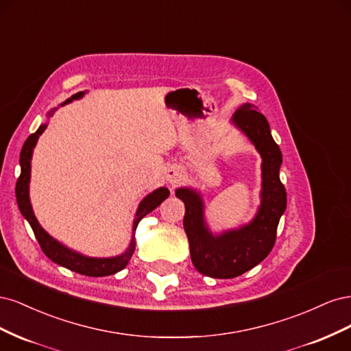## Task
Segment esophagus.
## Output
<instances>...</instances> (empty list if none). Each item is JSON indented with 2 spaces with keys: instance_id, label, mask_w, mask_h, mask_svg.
Here are the masks:
<instances>
[{
  "instance_id": "esophagus-1",
  "label": "esophagus",
  "mask_w": 351,
  "mask_h": 351,
  "mask_svg": "<svg viewBox=\"0 0 351 351\" xmlns=\"http://www.w3.org/2000/svg\"><path fill=\"white\" fill-rule=\"evenodd\" d=\"M165 178L169 184H176L182 180V169L178 167H169L165 173Z\"/></svg>"
}]
</instances>
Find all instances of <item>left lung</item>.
<instances>
[{"label":"left lung","mask_w":351,"mask_h":351,"mask_svg":"<svg viewBox=\"0 0 351 351\" xmlns=\"http://www.w3.org/2000/svg\"><path fill=\"white\" fill-rule=\"evenodd\" d=\"M230 123L239 129L262 158L261 205L247 224L212 232L205 218V202L197 189L178 187L176 196L184 202L183 219L195 268L212 278H234L268 256L277 237L280 218L287 208V193L280 180L282 154L271 134L265 115L244 105Z\"/></svg>","instance_id":"obj_1"}]
</instances>
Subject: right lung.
<instances>
[{"instance_id": "1", "label": "right lung", "mask_w": 351, "mask_h": 351, "mask_svg": "<svg viewBox=\"0 0 351 351\" xmlns=\"http://www.w3.org/2000/svg\"><path fill=\"white\" fill-rule=\"evenodd\" d=\"M84 93H86V90L74 93L71 98L66 99L60 105V107H62V105H66V104H70L73 101L82 99L84 97ZM57 110H58V107L52 108L49 112H47V119H49V117ZM47 127H48V123H42L39 125V129L34 134H30L27 137L23 147H22V152H20V169H22V171H20V177H19L17 184H16V197H17V205H19L20 212H22V215L29 222L32 230H34L35 237L39 243L42 252H44L52 262H56L70 271H74V272L82 274V275H88V277H107V275H112L115 272L121 271L123 268L127 267V263L130 262L133 253H134V249H136L134 232H136L137 224H139V221L145 215H147L149 212H152L155 208H158L162 204V202L169 196V190L167 187H158L154 190V192L146 195L141 200V204H139V206H137V210H136L134 221H133L130 244H129V247L125 249V252H123L121 254H117V256H111V258H92V256H86V254L67 247L66 244H62L57 239L49 236L48 232L42 228L39 221L35 217L34 209H32L30 196H29L32 155H34V149L38 143L39 136L45 132Z\"/></svg>"}]
</instances>
